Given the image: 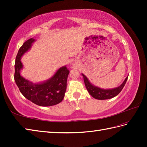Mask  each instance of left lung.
I'll return each mask as SVG.
<instances>
[{"instance_id": "8db88e82", "label": "left lung", "mask_w": 147, "mask_h": 147, "mask_svg": "<svg viewBox=\"0 0 147 147\" xmlns=\"http://www.w3.org/2000/svg\"><path fill=\"white\" fill-rule=\"evenodd\" d=\"M82 74L83 77L85 86L87 90H88V93L93 98L98 100L110 99L114 97L115 96H117L119 93L121 92V90H123V87L125 85V84L126 83L127 78H128V76H127L124 82H123V83H122L120 86L116 87V88H114L112 89H104L93 85L92 83L90 82V81L87 78V77L85 74Z\"/></svg>"}]
</instances>
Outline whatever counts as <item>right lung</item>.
<instances>
[{
  "mask_svg": "<svg viewBox=\"0 0 147 147\" xmlns=\"http://www.w3.org/2000/svg\"><path fill=\"white\" fill-rule=\"evenodd\" d=\"M35 38H30L19 49L16 57L14 80L23 95L36 105L43 107L58 104L64 97L67 87V80L69 73L66 66H62L55 72L51 78L40 83H33L21 75L23 65L21 59L31 49Z\"/></svg>",
  "mask_w": 147,
  "mask_h": 147,
  "instance_id": "right-lung-1",
  "label": "right lung"
}]
</instances>
